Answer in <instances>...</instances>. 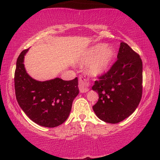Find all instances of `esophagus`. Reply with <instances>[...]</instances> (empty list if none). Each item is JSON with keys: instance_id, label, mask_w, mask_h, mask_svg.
<instances>
[{"instance_id": "34e87169", "label": "esophagus", "mask_w": 160, "mask_h": 160, "mask_svg": "<svg viewBox=\"0 0 160 160\" xmlns=\"http://www.w3.org/2000/svg\"><path fill=\"white\" fill-rule=\"evenodd\" d=\"M79 90L81 93L87 92L89 90L88 79L84 77L80 78L79 80Z\"/></svg>"}]
</instances>
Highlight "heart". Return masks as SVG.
Here are the masks:
<instances>
[{
	"mask_svg": "<svg viewBox=\"0 0 160 160\" xmlns=\"http://www.w3.org/2000/svg\"><path fill=\"white\" fill-rule=\"evenodd\" d=\"M115 57V51L112 47L102 44L94 45L89 49L82 60L83 64H88L86 72L89 76L99 77L106 72Z\"/></svg>",
	"mask_w": 160,
	"mask_h": 160,
	"instance_id": "b5f03b06",
	"label": "heart"
}]
</instances>
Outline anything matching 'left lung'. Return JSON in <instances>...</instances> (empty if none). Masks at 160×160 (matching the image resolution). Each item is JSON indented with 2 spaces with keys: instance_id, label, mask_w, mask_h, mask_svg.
<instances>
[{
  "instance_id": "left-lung-1",
  "label": "left lung",
  "mask_w": 160,
  "mask_h": 160,
  "mask_svg": "<svg viewBox=\"0 0 160 160\" xmlns=\"http://www.w3.org/2000/svg\"><path fill=\"white\" fill-rule=\"evenodd\" d=\"M94 82L99 99L92 107L97 117L109 123L128 118L138 106L142 92V62L126 43L121 42L117 61Z\"/></svg>"
}]
</instances>
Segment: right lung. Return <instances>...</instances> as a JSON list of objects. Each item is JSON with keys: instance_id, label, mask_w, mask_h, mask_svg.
Here are the masks:
<instances>
[{"instance_id": "obj_1", "label": "right lung", "mask_w": 160, "mask_h": 160, "mask_svg": "<svg viewBox=\"0 0 160 160\" xmlns=\"http://www.w3.org/2000/svg\"><path fill=\"white\" fill-rule=\"evenodd\" d=\"M29 50L18 56L15 72V96L19 105L32 121L54 128L68 118L74 99L79 94L78 78L63 80L59 78L38 81L27 72L24 58Z\"/></svg>"}]
</instances>
